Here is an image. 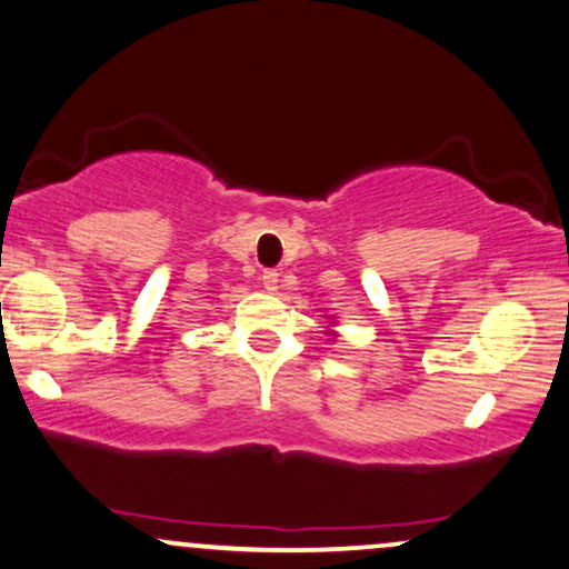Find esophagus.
<instances>
[{
    "label": "esophagus",
    "instance_id": "esophagus-1",
    "mask_svg": "<svg viewBox=\"0 0 569 569\" xmlns=\"http://www.w3.org/2000/svg\"><path fill=\"white\" fill-rule=\"evenodd\" d=\"M260 280H262V286L268 291H276L278 289V272L276 270H262Z\"/></svg>",
    "mask_w": 569,
    "mask_h": 569
}]
</instances>
